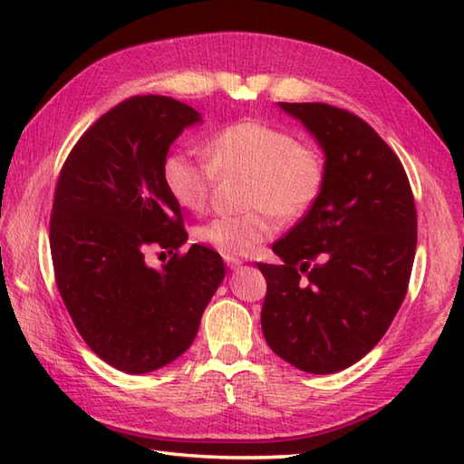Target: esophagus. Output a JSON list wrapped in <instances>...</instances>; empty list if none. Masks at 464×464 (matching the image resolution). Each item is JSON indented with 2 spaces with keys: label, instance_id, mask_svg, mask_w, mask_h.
Returning <instances> with one entry per match:
<instances>
[{
  "label": "esophagus",
  "instance_id": "esophagus-1",
  "mask_svg": "<svg viewBox=\"0 0 464 464\" xmlns=\"http://www.w3.org/2000/svg\"><path fill=\"white\" fill-rule=\"evenodd\" d=\"M225 263H227V267L229 269H239L241 265H243V261L239 259V257H231V255H225Z\"/></svg>",
  "mask_w": 464,
  "mask_h": 464
}]
</instances>
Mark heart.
<instances>
[{
  "label": "heart",
  "instance_id": "1",
  "mask_svg": "<svg viewBox=\"0 0 464 464\" xmlns=\"http://www.w3.org/2000/svg\"><path fill=\"white\" fill-rule=\"evenodd\" d=\"M207 161L175 151L165 157L161 177L171 199L189 211H201L215 175L241 173L249 211L217 215L197 227L195 237L223 255H249L277 233V215L297 219L317 203L324 165L311 145L283 127L241 120L217 130L205 145Z\"/></svg>",
  "mask_w": 464,
  "mask_h": 464
}]
</instances>
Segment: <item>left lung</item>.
<instances>
[{"mask_svg": "<svg viewBox=\"0 0 464 464\" xmlns=\"http://www.w3.org/2000/svg\"><path fill=\"white\" fill-rule=\"evenodd\" d=\"M324 151V183L307 215L273 245L265 341L304 372L361 361L395 319L417 249V209L405 167L372 127L327 103H279Z\"/></svg>", "mask_w": 464, "mask_h": 464, "instance_id": "1", "label": "left lung"}]
</instances>
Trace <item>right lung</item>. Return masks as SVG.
Here are the masks:
<instances>
[{"label":"right lung","mask_w":464,"mask_h":464,"mask_svg":"<svg viewBox=\"0 0 464 464\" xmlns=\"http://www.w3.org/2000/svg\"><path fill=\"white\" fill-rule=\"evenodd\" d=\"M199 121L173 97H130L80 137L55 185L49 247L59 295L87 347L123 372H151L189 349L225 277L217 251L179 253L181 207L161 177L169 145ZM151 246L174 255L161 270L144 261Z\"/></svg>","instance_id":"add662e5"}]
</instances>
